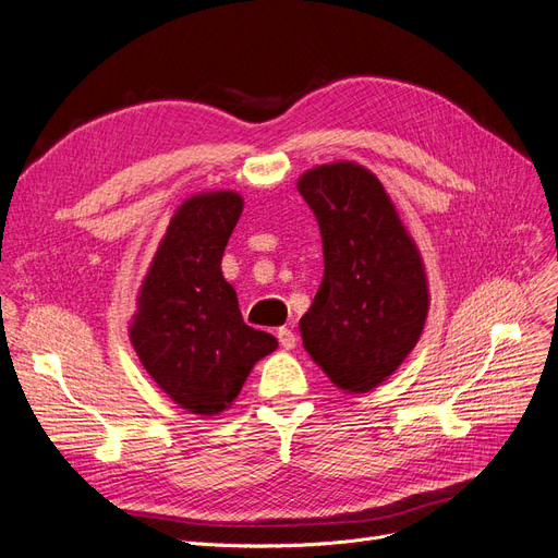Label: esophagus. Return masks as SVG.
<instances>
[{
    "label": "esophagus",
    "instance_id": "esophagus-1",
    "mask_svg": "<svg viewBox=\"0 0 558 558\" xmlns=\"http://www.w3.org/2000/svg\"><path fill=\"white\" fill-rule=\"evenodd\" d=\"M278 340H280V344H282V349H294L296 347V336H294V331L292 328H278Z\"/></svg>",
    "mask_w": 558,
    "mask_h": 558
}]
</instances>
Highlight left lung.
I'll use <instances>...</instances> for the list:
<instances>
[{
	"instance_id": "obj_1",
	"label": "left lung",
	"mask_w": 558,
	"mask_h": 558,
	"mask_svg": "<svg viewBox=\"0 0 558 558\" xmlns=\"http://www.w3.org/2000/svg\"><path fill=\"white\" fill-rule=\"evenodd\" d=\"M299 193L322 234L324 278L301 322L305 352L344 393H369L416 347L427 278L381 181L359 162L307 170Z\"/></svg>"
}]
</instances>
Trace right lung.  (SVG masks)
Segmentation results:
<instances>
[{"label": "right lung", "mask_w": 558, "mask_h": 558, "mask_svg": "<svg viewBox=\"0 0 558 558\" xmlns=\"http://www.w3.org/2000/svg\"><path fill=\"white\" fill-rule=\"evenodd\" d=\"M243 211L232 191L185 199L170 220L137 296L131 342L151 379L181 409L216 416L241 393L278 340L255 331L222 278L225 245Z\"/></svg>", "instance_id": "obj_1"}]
</instances>
